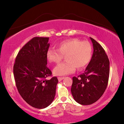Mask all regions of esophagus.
<instances>
[{"mask_svg": "<svg viewBox=\"0 0 124 124\" xmlns=\"http://www.w3.org/2000/svg\"><path fill=\"white\" fill-rule=\"evenodd\" d=\"M63 79H64L63 77H58V79L59 82H60V81H61V80H62Z\"/></svg>", "mask_w": 124, "mask_h": 124, "instance_id": "obj_1", "label": "esophagus"}]
</instances>
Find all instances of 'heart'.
Here are the masks:
<instances>
[{
  "label": "heart",
  "mask_w": 124,
  "mask_h": 124,
  "mask_svg": "<svg viewBox=\"0 0 124 124\" xmlns=\"http://www.w3.org/2000/svg\"><path fill=\"white\" fill-rule=\"evenodd\" d=\"M65 55V62L57 65L53 70L56 75L63 76L71 74L75 70H82L88 65L92 59V47L87 41L77 39H69L59 43L57 50L49 49L46 58L50 63H58Z\"/></svg>",
  "instance_id": "b5f03b06"
}]
</instances>
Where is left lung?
Wrapping results in <instances>:
<instances>
[{"instance_id":"1","label":"left lung","mask_w":124,"mask_h":124,"mask_svg":"<svg viewBox=\"0 0 124 124\" xmlns=\"http://www.w3.org/2000/svg\"><path fill=\"white\" fill-rule=\"evenodd\" d=\"M92 59L85 70L78 77L72 78L71 91L77 103L92 104L99 99L106 90L109 75V61L104 49L95 39Z\"/></svg>"}]
</instances>
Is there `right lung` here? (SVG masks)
I'll list each match as a JSON object with an SVG mask.
<instances>
[{"label": "right lung", "mask_w": 124, "mask_h": 124, "mask_svg": "<svg viewBox=\"0 0 124 124\" xmlns=\"http://www.w3.org/2000/svg\"><path fill=\"white\" fill-rule=\"evenodd\" d=\"M49 37L33 38L18 53L14 65L16 85L20 95L34 108L43 109L53 101L57 78L46 80L52 72L47 66Z\"/></svg>", "instance_id": "1"}]
</instances>
